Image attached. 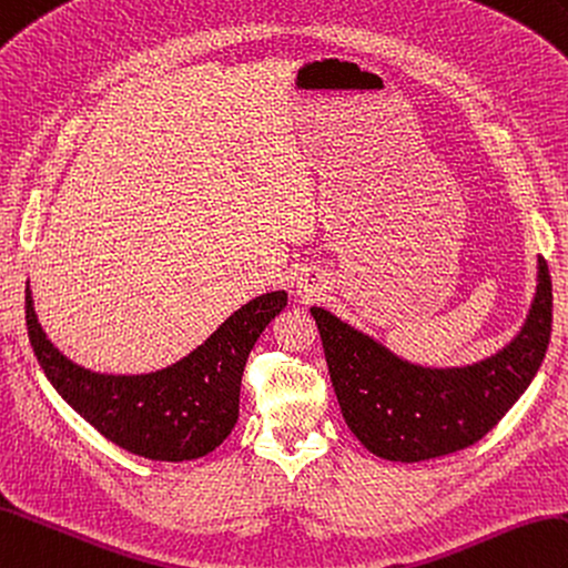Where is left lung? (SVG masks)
<instances>
[{
    "mask_svg": "<svg viewBox=\"0 0 568 568\" xmlns=\"http://www.w3.org/2000/svg\"><path fill=\"white\" fill-rule=\"evenodd\" d=\"M537 293L525 326L491 358L467 367H420L312 307L328 375L348 428L392 463H424L481 440L537 375L551 334V278L537 258Z\"/></svg>",
    "mask_w": 568,
    "mask_h": 568,
    "instance_id": "1",
    "label": "left lung"
}]
</instances>
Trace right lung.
Returning a JSON list of instances; mask_svg holds the SVG:
<instances>
[{
  "label": "right lung",
  "instance_id": "1",
  "mask_svg": "<svg viewBox=\"0 0 568 568\" xmlns=\"http://www.w3.org/2000/svg\"><path fill=\"white\" fill-rule=\"evenodd\" d=\"M285 305L283 290L246 302L203 346L148 375L91 373L64 358L38 324L29 287L26 326L50 385L103 438L140 457L183 463L213 453L232 433L248 353Z\"/></svg>",
  "mask_w": 568,
  "mask_h": 568
}]
</instances>
